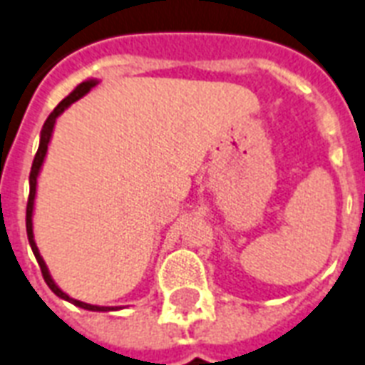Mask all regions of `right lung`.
<instances>
[{
    "label": "right lung",
    "instance_id": "obj_1",
    "mask_svg": "<svg viewBox=\"0 0 365 365\" xmlns=\"http://www.w3.org/2000/svg\"><path fill=\"white\" fill-rule=\"evenodd\" d=\"M98 79H88L83 81L81 85H77L73 88L71 93L67 94L66 98L59 102L56 110H53L52 114L48 115V120H46L44 128L40 131V145H38V153L34 156V160H32V168H31V178H29V183H31V193H29V203H26V236H29V244L32 247V253H34V257L38 261L40 271H42V277H44L46 284L50 286V290H52L58 298L66 299V302H71L73 306L83 307V309H88V312H118L121 309L120 306H93V304H86V302H81V299L71 298L69 294H66L58 284H56V280L52 279V274L48 271V267H46V261L42 259L38 251V245L34 242V230H32V217H34V199H36V187H38V175L40 170H42V164L46 160V153H48V145H50V139H52L53 128H56V120H58L59 115L66 112L67 108L71 106L73 102H77L79 98H83L91 88L98 85Z\"/></svg>",
    "mask_w": 365,
    "mask_h": 365
}]
</instances>
